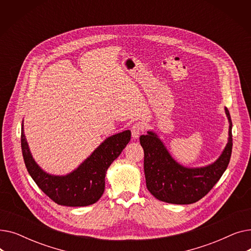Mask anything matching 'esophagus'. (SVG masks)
Returning a JSON list of instances; mask_svg holds the SVG:
<instances>
[{
	"mask_svg": "<svg viewBox=\"0 0 251 251\" xmlns=\"http://www.w3.org/2000/svg\"><path fill=\"white\" fill-rule=\"evenodd\" d=\"M144 130V126L142 125V123L140 122H136L132 125V127H131V134H132V137L134 139L138 138L140 133L142 132V131Z\"/></svg>",
	"mask_w": 251,
	"mask_h": 251,
	"instance_id": "34e87169",
	"label": "esophagus"
}]
</instances>
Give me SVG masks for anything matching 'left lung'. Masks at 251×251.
<instances>
[{
    "label": "left lung",
    "instance_id": "obj_1",
    "mask_svg": "<svg viewBox=\"0 0 251 251\" xmlns=\"http://www.w3.org/2000/svg\"><path fill=\"white\" fill-rule=\"evenodd\" d=\"M226 114L230 123L229 140L219 159L202 168H185L170 155L163 142L149 131L139 141L144 151V174L149 191L159 201L174 204H190L201 200L225 172L232 153V121L229 111Z\"/></svg>",
    "mask_w": 251,
    "mask_h": 251
}]
</instances>
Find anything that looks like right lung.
Here are the masks:
<instances>
[{"instance_id":"right-lung-1","label":"right lung","mask_w":251,"mask_h":251,"mask_svg":"<svg viewBox=\"0 0 251 251\" xmlns=\"http://www.w3.org/2000/svg\"><path fill=\"white\" fill-rule=\"evenodd\" d=\"M130 138V130L107 138L80 166L66 176L47 174L36 165L24 136L23 124L21 150L29 175L52 201L66 206H86L97 202L101 197L105 172L120 155Z\"/></svg>"}]
</instances>
